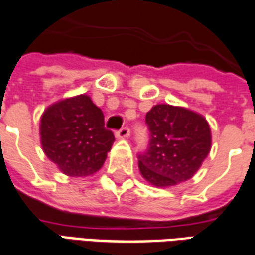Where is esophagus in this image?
<instances>
[{
  "mask_svg": "<svg viewBox=\"0 0 255 255\" xmlns=\"http://www.w3.org/2000/svg\"><path fill=\"white\" fill-rule=\"evenodd\" d=\"M129 135H131V129H129V127L120 128L118 132H116V136L120 137V139H126V137H128Z\"/></svg>",
  "mask_w": 255,
  "mask_h": 255,
  "instance_id": "esophagus-1",
  "label": "esophagus"
}]
</instances>
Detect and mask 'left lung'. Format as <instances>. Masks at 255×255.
Instances as JSON below:
<instances>
[{
	"mask_svg": "<svg viewBox=\"0 0 255 255\" xmlns=\"http://www.w3.org/2000/svg\"><path fill=\"white\" fill-rule=\"evenodd\" d=\"M148 146L137 154L143 178L159 188L188 181L211 150L207 120L189 109L161 104L146 115Z\"/></svg>",
	"mask_w": 255,
	"mask_h": 255,
	"instance_id": "obj_1",
	"label": "left lung"
}]
</instances>
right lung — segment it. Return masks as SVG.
<instances>
[{
	"mask_svg": "<svg viewBox=\"0 0 255 255\" xmlns=\"http://www.w3.org/2000/svg\"><path fill=\"white\" fill-rule=\"evenodd\" d=\"M43 150L70 177H86L101 169L115 135L105 128L103 111L81 94L51 105L40 120Z\"/></svg>",
	"mask_w": 255,
	"mask_h": 255,
	"instance_id": "right-lung-1",
	"label": "right lung"
}]
</instances>
